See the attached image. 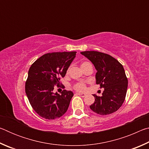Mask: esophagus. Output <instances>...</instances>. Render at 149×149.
<instances>
[{
    "label": "esophagus",
    "instance_id": "34e87169",
    "mask_svg": "<svg viewBox=\"0 0 149 149\" xmlns=\"http://www.w3.org/2000/svg\"><path fill=\"white\" fill-rule=\"evenodd\" d=\"M76 94L77 95L80 96V97H85V96H86V95H85V93H76Z\"/></svg>",
    "mask_w": 149,
    "mask_h": 149
}]
</instances>
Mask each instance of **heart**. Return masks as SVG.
<instances>
[{
    "label": "heart",
    "instance_id": "heart-1",
    "mask_svg": "<svg viewBox=\"0 0 149 149\" xmlns=\"http://www.w3.org/2000/svg\"><path fill=\"white\" fill-rule=\"evenodd\" d=\"M89 64H90V63L88 62H82L81 64V69H84V68ZM68 74V70H67V72H66V74ZM72 88L75 91H76L83 92V91H84L85 89H86V83L83 82V81L77 82L73 85Z\"/></svg>",
    "mask_w": 149,
    "mask_h": 149
}]
</instances>
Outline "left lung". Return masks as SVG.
<instances>
[{"mask_svg":"<svg viewBox=\"0 0 149 149\" xmlns=\"http://www.w3.org/2000/svg\"><path fill=\"white\" fill-rule=\"evenodd\" d=\"M81 54L94 64L96 84L104 88L101 97L93 95L95 102L90 108L98 114H112L122 107L127 89L128 81L123 65L108 54L98 51H84Z\"/></svg>","mask_w":149,"mask_h":149,"instance_id":"left-lung-1","label":"left lung"}]
</instances>
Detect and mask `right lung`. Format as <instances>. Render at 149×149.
Masks as SVG:
<instances>
[{
	"instance_id": "add662e5",
	"label": "right lung",
	"mask_w": 149,
	"mask_h": 149,
	"mask_svg": "<svg viewBox=\"0 0 149 149\" xmlns=\"http://www.w3.org/2000/svg\"><path fill=\"white\" fill-rule=\"evenodd\" d=\"M76 52H58L42 55L33 63L26 81V93L35 112L47 120L61 117L69 107L74 96L71 91L63 90L61 95L54 93L55 85L60 87ZM64 88V86H62Z\"/></svg>"
}]
</instances>
